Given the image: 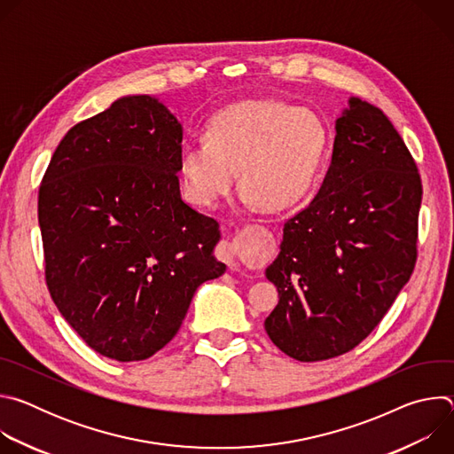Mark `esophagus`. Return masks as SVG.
Wrapping results in <instances>:
<instances>
[{"instance_id": "esophagus-1", "label": "esophagus", "mask_w": 454, "mask_h": 454, "mask_svg": "<svg viewBox=\"0 0 454 454\" xmlns=\"http://www.w3.org/2000/svg\"><path fill=\"white\" fill-rule=\"evenodd\" d=\"M217 256L221 258L223 262L228 264L230 271L239 270V247H237L235 240H223L217 246Z\"/></svg>"}]
</instances>
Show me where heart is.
Instances as JSON below:
<instances>
[{"mask_svg":"<svg viewBox=\"0 0 454 454\" xmlns=\"http://www.w3.org/2000/svg\"><path fill=\"white\" fill-rule=\"evenodd\" d=\"M327 144V127L314 111L278 100H246L210 120L205 142L183 147L181 172L188 196L212 207L231 190L239 168L244 198L277 212L305 196Z\"/></svg>","mask_w":454,"mask_h":454,"instance_id":"heart-1","label":"heart"}]
</instances>
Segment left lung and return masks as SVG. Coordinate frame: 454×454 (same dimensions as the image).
Returning <instances> with one entry per match:
<instances>
[{
	"mask_svg": "<svg viewBox=\"0 0 454 454\" xmlns=\"http://www.w3.org/2000/svg\"><path fill=\"white\" fill-rule=\"evenodd\" d=\"M420 201V174L397 129L379 107L350 98L325 181L286 221L266 271L280 300L264 327L284 354L338 357L379 325L413 273Z\"/></svg>",
	"mask_w": 454,
	"mask_h": 454,
	"instance_id": "8db88e82",
	"label": "left lung"
}]
</instances>
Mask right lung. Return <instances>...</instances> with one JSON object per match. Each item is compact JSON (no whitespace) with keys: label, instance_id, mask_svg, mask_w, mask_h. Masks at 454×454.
I'll return each instance as SVG.
<instances>
[{"label":"right lung","instance_id":"obj_1","mask_svg":"<svg viewBox=\"0 0 454 454\" xmlns=\"http://www.w3.org/2000/svg\"><path fill=\"white\" fill-rule=\"evenodd\" d=\"M181 142L165 106L125 97L70 129L39 186L50 296L88 347L121 363L161 350L196 289L226 271L217 221L181 200Z\"/></svg>","mask_w":454,"mask_h":454}]
</instances>
